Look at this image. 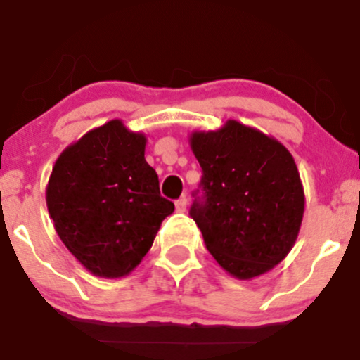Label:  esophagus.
Listing matches in <instances>:
<instances>
[{"mask_svg": "<svg viewBox=\"0 0 360 360\" xmlns=\"http://www.w3.org/2000/svg\"><path fill=\"white\" fill-rule=\"evenodd\" d=\"M186 208H188V200L186 198H181V200L176 201V212L184 213Z\"/></svg>", "mask_w": 360, "mask_h": 360, "instance_id": "esophagus-1", "label": "esophagus"}]
</instances>
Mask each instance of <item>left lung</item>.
Wrapping results in <instances>:
<instances>
[{"instance_id":"obj_1","label":"left lung","mask_w":360,"mask_h":360,"mask_svg":"<svg viewBox=\"0 0 360 360\" xmlns=\"http://www.w3.org/2000/svg\"><path fill=\"white\" fill-rule=\"evenodd\" d=\"M189 146L203 169L205 191L189 213L206 249L237 279L269 272L286 259L303 221L304 191L292 155L237 120L191 131Z\"/></svg>"}]
</instances>
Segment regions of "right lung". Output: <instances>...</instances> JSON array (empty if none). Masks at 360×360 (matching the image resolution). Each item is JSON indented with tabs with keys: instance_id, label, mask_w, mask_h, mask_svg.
I'll list each match as a JSON object with an SVG mask.
<instances>
[{
	"instance_id": "obj_1",
	"label": "right lung",
	"mask_w": 360,
	"mask_h": 360,
	"mask_svg": "<svg viewBox=\"0 0 360 360\" xmlns=\"http://www.w3.org/2000/svg\"><path fill=\"white\" fill-rule=\"evenodd\" d=\"M147 137L115 118L68 146L45 201L57 235L98 278H125L142 262L174 205L146 160Z\"/></svg>"
}]
</instances>
